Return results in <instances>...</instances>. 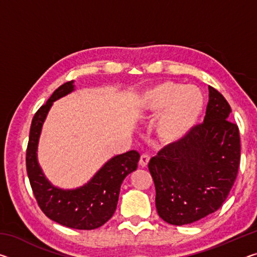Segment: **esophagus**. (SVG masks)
<instances>
[{
    "label": "esophagus",
    "mask_w": 257,
    "mask_h": 257,
    "mask_svg": "<svg viewBox=\"0 0 257 257\" xmlns=\"http://www.w3.org/2000/svg\"><path fill=\"white\" fill-rule=\"evenodd\" d=\"M150 162V155L147 154H142L141 156V160H139V165H141L142 168H145L147 164Z\"/></svg>",
    "instance_id": "34e87169"
}]
</instances>
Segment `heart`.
I'll return each instance as SVG.
<instances>
[{"label": "heart", "instance_id": "heart-1", "mask_svg": "<svg viewBox=\"0 0 257 257\" xmlns=\"http://www.w3.org/2000/svg\"><path fill=\"white\" fill-rule=\"evenodd\" d=\"M204 106L205 99L201 90L173 81L161 82L143 97V112L146 115L163 111L156 123V134L168 144L181 141L190 133L202 116Z\"/></svg>", "mask_w": 257, "mask_h": 257}]
</instances>
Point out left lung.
I'll return each mask as SVG.
<instances>
[{
  "mask_svg": "<svg viewBox=\"0 0 257 257\" xmlns=\"http://www.w3.org/2000/svg\"><path fill=\"white\" fill-rule=\"evenodd\" d=\"M230 113L223 95L208 86L204 122L151 159L156 210L165 222H196L227 199L240 162L239 129L229 120Z\"/></svg>",
  "mask_w": 257,
  "mask_h": 257,
  "instance_id": "8db88e82",
  "label": "left lung"
}]
</instances>
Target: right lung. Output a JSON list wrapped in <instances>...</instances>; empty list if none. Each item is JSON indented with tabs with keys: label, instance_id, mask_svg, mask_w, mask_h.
Instances as JSON below:
<instances>
[{
	"label": "right lung",
	"instance_id": "1",
	"mask_svg": "<svg viewBox=\"0 0 257 257\" xmlns=\"http://www.w3.org/2000/svg\"><path fill=\"white\" fill-rule=\"evenodd\" d=\"M73 89V80L61 85L35 113L30 125L26 167L34 196L49 219L68 228L92 230L112 217L118 204L121 184L129 173L136 170L141 155L136 151H129L114 156L90 181L77 189L64 190L52 185L37 162L38 139L52 104Z\"/></svg>",
	"mask_w": 257,
	"mask_h": 257
}]
</instances>
